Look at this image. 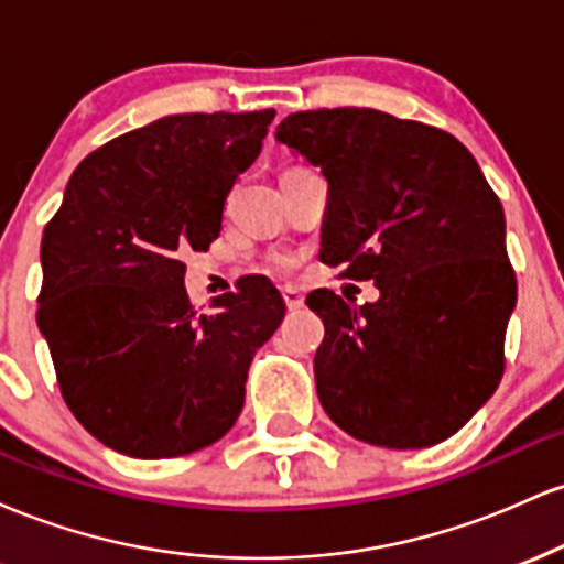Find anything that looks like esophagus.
I'll return each instance as SVG.
<instances>
[{
    "label": "esophagus",
    "mask_w": 564,
    "mask_h": 564,
    "mask_svg": "<svg viewBox=\"0 0 564 564\" xmlns=\"http://www.w3.org/2000/svg\"><path fill=\"white\" fill-rule=\"evenodd\" d=\"M281 294H283V302H286L289 310H300L302 304H304L302 294H300V291H296V289H283Z\"/></svg>",
    "instance_id": "34e87169"
}]
</instances>
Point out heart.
<instances>
[{"instance_id":"b5f03b06","label":"heart","mask_w":564,"mask_h":564,"mask_svg":"<svg viewBox=\"0 0 564 564\" xmlns=\"http://www.w3.org/2000/svg\"><path fill=\"white\" fill-rule=\"evenodd\" d=\"M275 268H281V270H286V268H291V262L286 260V257H275Z\"/></svg>"}]
</instances>
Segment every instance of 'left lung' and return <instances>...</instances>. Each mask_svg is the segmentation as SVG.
<instances>
[{
  "label": "left lung",
  "instance_id": "left-lung-1",
  "mask_svg": "<svg viewBox=\"0 0 564 564\" xmlns=\"http://www.w3.org/2000/svg\"><path fill=\"white\" fill-rule=\"evenodd\" d=\"M275 138L328 180L321 260L379 289L364 307L307 296L326 326L323 411L381 448L443 443L503 377L517 281L501 200L467 148L422 121L321 108L286 116Z\"/></svg>",
  "mask_w": 564,
  "mask_h": 564
}]
</instances>
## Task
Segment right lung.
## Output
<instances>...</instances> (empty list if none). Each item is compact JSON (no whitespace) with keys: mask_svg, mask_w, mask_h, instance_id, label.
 Instances as JSON below:
<instances>
[{"mask_svg":"<svg viewBox=\"0 0 564 564\" xmlns=\"http://www.w3.org/2000/svg\"><path fill=\"white\" fill-rule=\"evenodd\" d=\"M273 116L177 113L132 129L76 166L44 228L39 332L70 413L124 456L217 443L241 413L251 358L281 326L286 304L264 278L209 313L183 283V254L219 236Z\"/></svg>","mask_w":564,"mask_h":564,"instance_id":"add662e5","label":"right lung"}]
</instances>
